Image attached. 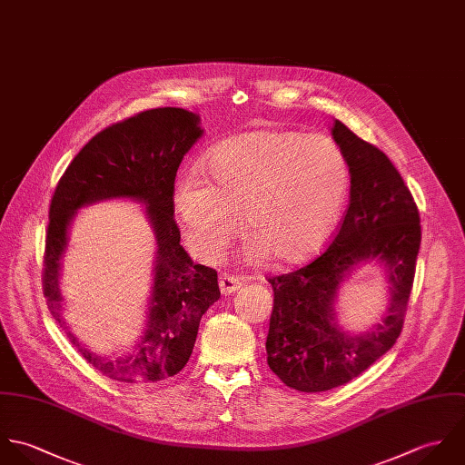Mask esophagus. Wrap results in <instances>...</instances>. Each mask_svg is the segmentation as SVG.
<instances>
[{
    "instance_id": "34e87169",
    "label": "esophagus",
    "mask_w": 465,
    "mask_h": 465,
    "mask_svg": "<svg viewBox=\"0 0 465 465\" xmlns=\"http://www.w3.org/2000/svg\"><path fill=\"white\" fill-rule=\"evenodd\" d=\"M219 287H221L223 294H230V292H235L241 287V280L233 277V275H221L219 277Z\"/></svg>"
}]
</instances>
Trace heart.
I'll list each match as a JSON object with an SVG mask.
<instances>
[{
    "mask_svg": "<svg viewBox=\"0 0 465 465\" xmlns=\"http://www.w3.org/2000/svg\"><path fill=\"white\" fill-rule=\"evenodd\" d=\"M208 180L183 174L174 206L192 252L219 259L241 230L253 257L296 266L334 232L351 186L341 147L327 136L257 129L221 142L206 160Z\"/></svg>",
    "mask_w": 465,
    "mask_h": 465,
    "instance_id": "heart-1",
    "label": "heart"
}]
</instances>
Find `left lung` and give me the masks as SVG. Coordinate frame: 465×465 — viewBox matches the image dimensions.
<instances>
[{
  "label": "left lung",
  "mask_w": 465,
  "mask_h": 465,
  "mask_svg": "<svg viewBox=\"0 0 465 465\" xmlns=\"http://www.w3.org/2000/svg\"><path fill=\"white\" fill-rule=\"evenodd\" d=\"M332 136L351 167V201L329 248L309 264L268 282L275 303L266 340L268 365L298 391L341 386L371 367L397 341L413 287L420 215L390 158L334 120ZM365 258L387 262L391 307L371 333L347 337L331 303L346 273Z\"/></svg>",
  "instance_id": "left-lung-1"
}]
</instances>
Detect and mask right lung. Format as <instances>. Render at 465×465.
<instances>
[{
	"label": "right lung",
	"instance_id": "right-lung-1",
	"mask_svg": "<svg viewBox=\"0 0 465 465\" xmlns=\"http://www.w3.org/2000/svg\"><path fill=\"white\" fill-rule=\"evenodd\" d=\"M197 116L180 107H156L120 120L79 151L54 190L43 261V294L61 316L59 270L66 230L75 210L100 199L133 197L147 204L158 239L149 322L142 341L124 358L96 356L66 332L81 356L120 382H158L185 369L201 316L219 300L217 272L193 264L180 244L174 219V182L180 163L201 136Z\"/></svg>",
	"mask_w": 465,
	"mask_h": 465
}]
</instances>
